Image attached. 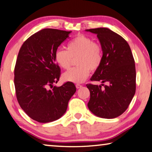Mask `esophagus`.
<instances>
[{
    "instance_id": "34e87169",
    "label": "esophagus",
    "mask_w": 152,
    "mask_h": 152,
    "mask_svg": "<svg viewBox=\"0 0 152 152\" xmlns=\"http://www.w3.org/2000/svg\"><path fill=\"white\" fill-rule=\"evenodd\" d=\"M75 86H76V88H77V89H79V88H81L82 86V85H81V84H79V83H77L76 85H75Z\"/></svg>"
}]
</instances>
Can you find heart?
<instances>
[{
  "instance_id": "1",
  "label": "heart",
  "mask_w": 152,
  "mask_h": 152,
  "mask_svg": "<svg viewBox=\"0 0 152 152\" xmlns=\"http://www.w3.org/2000/svg\"><path fill=\"white\" fill-rule=\"evenodd\" d=\"M76 58L77 66L69 69L63 75L64 81L81 83L88 78L90 70L96 71L103 61L102 47L92 38L79 34L66 44V50L58 49L54 59L58 65L63 69H68Z\"/></svg>"
}]
</instances>
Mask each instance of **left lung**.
Returning <instances> with one entry per match:
<instances>
[{"instance_id": "8db88e82", "label": "left lung", "mask_w": 152, "mask_h": 152, "mask_svg": "<svg viewBox=\"0 0 152 152\" xmlns=\"http://www.w3.org/2000/svg\"><path fill=\"white\" fill-rule=\"evenodd\" d=\"M86 31L97 34L103 50L102 63L91 78L102 84H87L90 92L88 106L99 117L116 118L127 109L135 95V60L127 42L120 35L106 27Z\"/></svg>"}]
</instances>
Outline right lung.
<instances>
[{
	"label": "right lung",
	"instance_id": "1",
	"mask_svg": "<svg viewBox=\"0 0 152 152\" xmlns=\"http://www.w3.org/2000/svg\"><path fill=\"white\" fill-rule=\"evenodd\" d=\"M71 31L44 29L32 35L22 44L14 69L17 99L28 116L39 123L61 118L76 91L70 81L60 87L61 69L54 54Z\"/></svg>",
	"mask_w": 152,
	"mask_h": 152
}]
</instances>
